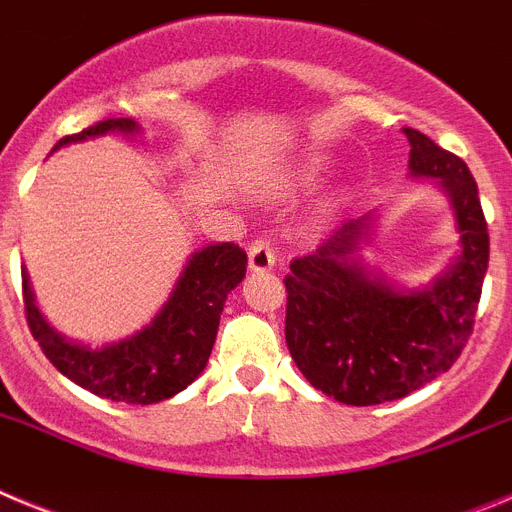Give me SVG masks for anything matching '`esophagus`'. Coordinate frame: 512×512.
Here are the masks:
<instances>
[{
    "instance_id": "obj_1",
    "label": "esophagus",
    "mask_w": 512,
    "mask_h": 512,
    "mask_svg": "<svg viewBox=\"0 0 512 512\" xmlns=\"http://www.w3.org/2000/svg\"><path fill=\"white\" fill-rule=\"evenodd\" d=\"M277 264V251L269 241H253L248 246V266L251 271H269Z\"/></svg>"
}]
</instances>
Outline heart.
Wrapping results in <instances>:
<instances>
[{"label":"heart","mask_w":512,"mask_h":512,"mask_svg":"<svg viewBox=\"0 0 512 512\" xmlns=\"http://www.w3.org/2000/svg\"><path fill=\"white\" fill-rule=\"evenodd\" d=\"M320 171H323V158L320 156H310L307 158V164L302 166V176H305V179H315Z\"/></svg>","instance_id":"heart-1"}]
</instances>
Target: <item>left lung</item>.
Wrapping results in <instances>:
<instances>
[{
    "label": "left lung",
    "mask_w": 512,
    "mask_h": 512,
    "mask_svg": "<svg viewBox=\"0 0 512 512\" xmlns=\"http://www.w3.org/2000/svg\"><path fill=\"white\" fill-rule=\"evenodd\" d=\"M410 140V176L436 179L454 207L461 251L433 282L402 289L361 261L374 215L346 220L310 256L289 264L284 336L315 390L346 405L392 402L449 372L472 336L490 235L467 164L420 130Z\"/></svg>",
    "instance_id": "8db88e82"
}]
</instances>
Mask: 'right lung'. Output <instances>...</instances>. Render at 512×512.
Returning a JSON list of instances; mask_svg holds the SVG:
<instances>
[{"mask_svg":"<svg viewBox=\"0 0 512 512\" xmlns=\"http://www.w3.org/2000/svg\"><path fill=\"white\" fill-rule=\"evenodd\" d=\"M138 130L140 125L130 117H110L81 133L66 135L53 151L107 133L135 135ZM246 264V251L235 243H210L194 251L156 318L133 336L102 348L71 341L51 328L35 305L27 271H22L27 325L58 372L92 395L130 405L169 400L187 390L207 366L220 312L230 289L246 277Z\"/></svg>","mask_w":512,"mask_h":512,"instance_id":"right-lung-1","label":"right lung"}]
</instances>
